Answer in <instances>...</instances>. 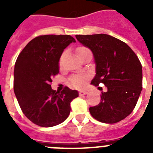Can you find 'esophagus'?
Segmentation results:
<instances>
[{"instance_id":"34e87169","label":"esophagus","mask_w":153,"mask_h":153,"mask_svg":"<svg viewBox=\"0 0 153 153\" xmlns=\"http://www.w3.org/2000/svg\"><path fill=\"white\" fill-rule=\"evenodd\" d=\"M87 93H88V92L87 91H83V90H80V91H79V96H84V95H86V94H87Z\"/></svg>"}]
</instances>
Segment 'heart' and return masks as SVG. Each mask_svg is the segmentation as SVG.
<instances>
[{
    "instance_id": "b5f03b06",
    "label": "heart",
    "mask_w": 153,
    "mask_h": 153,
    "mask_svg": "<svg viewBox=\"0 0 153 153\" xmlns=\"http://www.w3.org/2000/svg\"><path fill=\"white\" fill-rule=\"evenodd\" d=\"M89 51L87 48L86 47H79L77 49L78 54H79L80 53H83L84 51ZM63 54L62 55L60 59V64H61L62 61H63ZM86 76H75V77H73L72 79H70V83L75 87H77V88H82L86 84Z\"/></svg>"
}]
</instances>
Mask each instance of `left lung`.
<instances>
[{
	"label": "left lung",
	"mask_w": 153,
	"mask_h": 153,
	"mask_svg": "<svg viewBox=\"0 0 153 153\" xmlns=\"http://www.w3.org/2000/svg\"><path fill=\"white\" fill-rule=\"evenodd\" d=\"M93 53L96 75L91 84L107 87L101 101L90 107L92 117L101 123H116L132 112L143 89V70L139 58L126 43L108 34L76 35Z\"/></svg>",
	"instance_id": "1"
}]
</instances>
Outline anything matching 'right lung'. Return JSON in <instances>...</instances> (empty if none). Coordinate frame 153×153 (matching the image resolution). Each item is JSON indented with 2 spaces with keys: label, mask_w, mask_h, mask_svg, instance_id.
<instances>
[{
  "label": "right lung",
  "mask_w": 153,
  "mask_h": 153,
  "mask_svg": "<svg viewBox=\"0 0 153 153\" xmlns=\"http://www.w3.org/2000/svg\"><path fill=\"white\" fill-rule=\"evenodd\" d=\"M76 40L70 35H42L28 43L19 54L13 72V90L24 114L42 127H52L67 120L70 102L77 90L66 86L52 90V77L59 73L63 50Z\"/></svg>",
  "instance_id": "1"
}]
</instances>
